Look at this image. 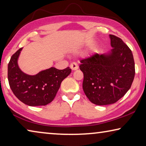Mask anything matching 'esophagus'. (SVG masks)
Here are the masks:
<instances>
[{
	"label": "esophagus",
	"mask_w": 146,
	"mask_h": 146,
	"mask_svg": "<svg viewBox=\"0 0 146 146\" xmlns=\"http://www.w3.org/2000/svg\"><path fill=\"white\" fill-rule=\"evenodd\" d=\"M70 67L73 71L77 70V69H78V64L76 63V62H73V63H71L70 65Z\"/></svg>",
	"instance_id": "1"
}]
</instances>
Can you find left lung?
<instances>
[{"mask_svg": "<svg viewBox=\"0 0 146 146\" xmlns=\"http://www.w3.org/2000/svg\"><path fill=\"white\" fill-rule=\"evenodd\" d=\"M112 49L80 60L84 74L82 88L97 105H111L125 96L135 75L133 53L121 39L109 35Z\"/></svg>", "mask_w": 146, "mask_h": 146, "instance_id": "1", "label": "left lung"}]
</instances>
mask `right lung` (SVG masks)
<instances>
[{
  "instance_id": "obj_1",
  "label": "right lung",
  "mask_w": 146,
  "mask_h": 146,
  "mask_svg": "<svg viewBox=\"0 0 146 146\" xmlns=\"http://www.w3.org/2000/svg\"><path fill=\"white\" fill-rule=\"evenodd\" d=\"M19 48L11 57L8 66V78L10 88L21 102L31 106L46 105L56 96L61 82L71 73L69 67L59 70L54 67L41 71L36 75L25 73L18 65Z\"/></svg>"
}]
</instances>
